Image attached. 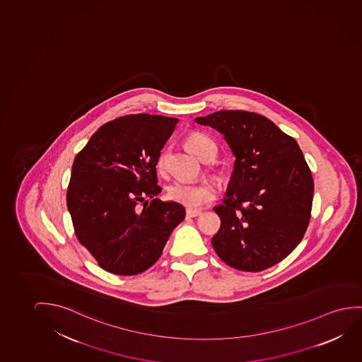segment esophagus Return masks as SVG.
I'll use <instances>...</instances> for the list:
<instances>
[{
  "mask_svg": "<svg viewBox=\"0 0 362 362\" xmlns=\"http://www.w3.org/2000/svg\"><path fill=\"white\" fill-rule=\"evenodd\" d=\"M200 214H202L200 210L187 209V216H188V218H195V216H199Z\"/></svg>",
  "mask_w": 362,
  "mask_h": 362,
  "instance_id": "34e87169",
  "label": "esophagus"
}]
</instances>
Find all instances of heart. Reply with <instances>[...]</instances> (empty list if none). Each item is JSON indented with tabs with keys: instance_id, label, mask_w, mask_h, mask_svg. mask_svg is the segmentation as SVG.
<instances>
[{
	"instance_id": "heart-1",
	"label": "heart",
	"mask_w": 362,
	"mask_h": 362,
	"mask_svg": "<svg viewBox=\"0 0 362 362\" xmlns=\"http://www.w3.org/2000/svg\"><path fill=\"white\" fill-rule=\"evenodd\" d=\"M209 141V138L204 134L193 133L187 138L185 144L190 152L194 153L195 156H199L203 147ZM164 163H165V156H164V153H162L158 158V168L163 169ZM211 195L213 194L209 188L185 183V182H175L168 188V197L170 199L185 205L188 208H198L200 205L206 203L211 198Z\"/></svg>"
}]
</instances>
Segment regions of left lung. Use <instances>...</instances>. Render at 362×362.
Wrapping results in <instances>:
<instances>
[{
  "instance_id": "obj_1",
  "label": "left lung",
  "mask_w": 362,
  "mask_h": 362,
  "mask_svg": "<svg viewBox=\"0 0 362 362\" xmlns=\"http://www.w3.org/2000/svg\"><path fill=\"white\" fill-rule=\"evenodd\" d=\"M195 123L221 133L235 157L215 252L229 267L262 272L288 257L309 226L314 180L299 144L264 115L219 110Z\"/></svg>"
}]
</instances>
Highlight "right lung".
<instances>
[{
    "label": "right lung",
    "mask_w": 362,
    "mask_h": 362,
    "mask_svg": "<svg viewBox=\"0 0 362 362\" xmlns=\"http://www.w3.org/2000/svg\"><path fill=\"white\" fill-rule=\"evenodd\" d=\"M177 123L146 113L119 117L74 158L67 190L74 233L108 273L146 272L185 218L183 205L157 198L158 158Z\"/></svg>",
    "instance_id": "1"
}]
</instances>
